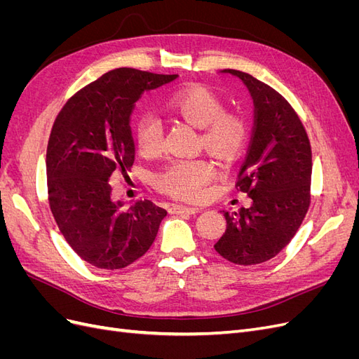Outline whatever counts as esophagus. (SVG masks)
I'll return each instance as SVG.
<instances>
[{
	"mask_svg": "<svg viewBox=\"0 0 359 359\" xmlns=\"http://www.w3.org/2000/svg\"><path fill=\"white\" fill-rule=\"evenodd\" d=\"M170 214H196L201 211V208L196 206H186V205H172L170 206Z\"/></svg>",
	"mask_w": 359,
	"mask_h": 359,
	"instance_id": "esophagus-1",
	"label": "esophagus"
}]
</instances>
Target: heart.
I'll return each instance as SVG.
<instances>
[{
    "label": "heart",
    "mask_w": 359,
    "mask_h": 359,
    "mask_svg": "<svg viewBox=\"0 0 359 359\" xmlns=\"http://www.w3.org/2000/svg\"><path fill=\"white\" fill-rule=\"evenodd\" d=\"M170 109L201 127V142L222 157H231L245 142L247 124L238 114L226 111L220 95L202 85H191L177 91L169 100ZM136 145L144 156H156L163 148V127L154 112H145L136 123ZM215 177V168L206 158L170 161L156 173V186L173 198L198 201L205 187Z\"/></svg>",
    "instance_id": "b5f03b06"
}]
</instances>
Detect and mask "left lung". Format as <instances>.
Masks as SVG:
<instances>
[{
    "label": "left lung",
    "instance_id": "left-lung-1",
    "mask_svg": "<svg viewBox=\"0 0 359 359\" xmlns=\"http://www.w3.org/2000/svg\"><path fill=\"white\" fill-rule=\"evenodd\" d=\"M223 72L240 78L253 97L255 127L235 184L252 206L224 211L226 231L214 248L232 264L257 265L290 243L309 211L311 147L283 95L248 73Z\"/></svg>",
    "mask_w": 359,
    "mask_h": 359
}]
</instances>
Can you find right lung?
I'll use <instances>...</instances> for the list:
<instances>
[{
  "instance_id": "add662e5",
  "label": "right lung",
  "mask_w": 359,
  "mask_h": 359,
  "mask_svg": "<svg viewBox=\"0 0 359 359\" xmlns=\"http://www.w3.org/2000/svg\"><path fill=\"white\" fill-rule=\"evenodd\" d=\"M178 74L115 69L83 86L55 118L48 151V199L73 252L100 269H121L154 243L166 210L137 201L128 210L112 201L111 180L135 163L130 115L145 91Z\"/></svg>"
}]
</instances>
